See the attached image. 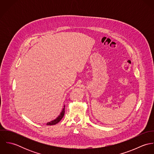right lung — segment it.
Instances as JSON below:
<instances>
[{
    "instance_id": "obj_1",
    "label": "right lung",
    "mask_w": 154,
    "mask_h": 154,
    "mask_svg": "<svg viewBox=\"0 0 154 154\" xmlns=\"http://www.w3.org/2000/svg\"><path fill=\"white\" fill-rule=\"evenodd\" d=\"M65 106H64V108L63 109V110L62 111L60 114L56 119H54V120H53L51 122L47 123L46 125H56L57 123H59L61 120V119L63 117V116H64V114H65Z\"/></svg>"
}]
</instances>
